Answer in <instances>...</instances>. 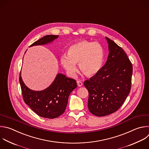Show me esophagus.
Wrapping results in <instances>:
<instances>
[{
    "instance_id": "1",
    "label": "esophagus",
    "mask_w": 149,
    "mask_h": 149,
    "mask_svg": "<svg viewBox=\"0 0 149 149\" xmlns=\"http://www.w3.org/2000/svg\"><path fill=\"white\" fill-rule=\"evenodd\" d=\"M77 85H78V86H82V85H83V84H82V82L81 81H77Z\"/></svg>"
}]
</instances>
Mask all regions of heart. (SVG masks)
<instances>
[{
    "label": "heart",
    "mask_w": 149,
    "mask_h": 149,
    "mask_svg": "<svg viewBox=\"0 0 149 149\" xmlns=\"http://www.w3.org/2000/svg\"><path fill=\"white\" fill-rule=\"evenodd\" d=\"M104 57V49L100 43L81 40L70 47L68 55L62 56L61 63L71 75L75 74L76 64H79L81 71L85 75L92 76L101 68Z\"/></svg>",
    "instance_id": "heart-1"
}]
</instances>
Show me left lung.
<instances>
[{
  "instance_id": "8db88e82",
  "label": "left lung",
  "mask_w": 149,
  "mask_h": 149,
  "mask_svg": "<svg viewBox=\"0 0 149 149\" xmlns=\"http://www.w3.org/2000/svg\"><path fill=\"white\" fill-rule=\"evenodd\" d=\"M109 55L105 64L97 73L84 82L88 91V107L97 116H105L117 111L130 93L132 64L123 49L105 37Z\"/></svg>"
}]
</instances>
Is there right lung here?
<instances>
[{"mask_svg": "<svg viewBox=\"0 0 149 149\" xmlns=\"http://www.w3.org/2000/svg\"><path fill=\"white\" fill-rule=\"evenodd\" d=\"M58 37L57 35H47L30 47L47 44ZM19 82L24 102L39 116L48 119L58 118L64 112L68 96L77 86L75 79L62 74H58L49 86L40 91L31 90L25 85L21 77V72Z\"/></svg>", "mask_w": 149, "mask_h": 149, "instance_id": "obj_1", "label": "right lung"}]
</instances>
